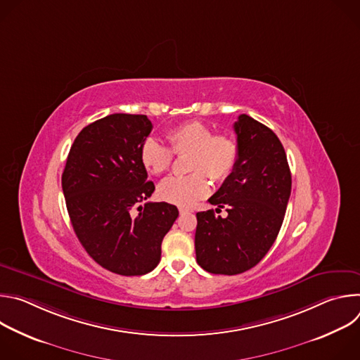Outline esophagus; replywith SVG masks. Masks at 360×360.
Instances as JSON below:
<instances>
[{"label":"esophagus","instance_id":"1","mask_svg":"<svg viewBox=\"0 0 360 360\" xmlns=\"http://www.w3.org/2000/svg\"><path fill=\"white\" fill-rule=\"evenodd\" d=\"M179 212H181V215H184V214L192 212V210H191V208H184V207H181V208H179Z\"/></svg>","mask_w":360,"mask_h":360}]
</instances>
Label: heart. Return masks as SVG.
I'll return each mask as SVG.
<instances>
[{
    "mask_svg": "<svg viewBox=\"0 0 360 360\" xmlns=\"http://www.w3.org/2000/svg\"><path fill=\"white\" fill-rule=\"evenodd\" d=\"M169 148L157 138H148L141 146V162L152 175H161L172 165V153L185 155L186 171L184 176H171L161 182L158 195L162 200L191 207L210 192V181L224 182L235 169L239 158V145L228 134H215L200 121L178 125L167 134Z\"/></svg>",
    "mask_w": 360,
    "mask_h": 360,
    "instance_id": "obj_1",
    "label": "heart"
}]
</instances>
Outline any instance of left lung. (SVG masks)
Here are the masks:
<instances>
[{
  "label": "left lung",
  "mask_w": 360,
  "mask_h": 360,
  "mask_svg": "<svg viewBox=\"0 0 360 360\" xmlns=\"http://www.w3.org/2000/svg\"><path fill=\"white\" fill-rule=\"evenodd\" d=\"M239 158L233 172L210 198L214 210L198 212V265L211 274L238 275L262 261L274 245L288 207L292 176L285 149L272 129L239 115L233 125Z\"/></svg>",
  "instance_id": "8db88e82"
}]
</instances>
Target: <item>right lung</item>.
I'll list each match as a JSON object with an SVG mask.
<instances>
[{"label":"right lung","instance_id":"add662e5","mask_svg":"<svg viewBox=\"0 0 360 360\" xmlns=\"http://www.w3.org/2000/svg\"><path fill=\"white\" fill-rule=\"evenodd\" d=\"M150 131L146 115L101 118L78 134L63 172L78 240L98 265L122 276L157 268L162 239L179 215L175 205L146 202L155 185L146 179L141 146Z\"/></svg>","mask_w":360,"mask_h":360}]
</instances>
